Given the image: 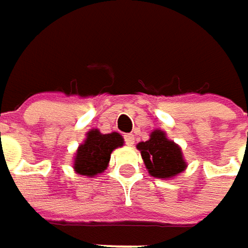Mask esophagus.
Wrapping results in <instances>:
<instances>
[{
    "mask_svg": "<svg viewBox=\"0 0 248 248\" xmlns=\"http://www.w3.org/2000/svg\"><path fill=\"white\" fill-rule=\"evenodd\" d=\"M124 140H125V143H127L128 146H132L134 142H135L134 134H125V135H124Z\"/></svg>",
    "mask_w": 248,
    "mask_h": 248,
    "instance_id": "esophagus-1",
    "label": "esophagus"
}]
</instances>
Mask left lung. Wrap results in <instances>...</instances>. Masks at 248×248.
I'll use <instances>...</instances> for the list:
<instances>
[{
    "label": "left lung",
    "instance_id": "8db88e82",
    "mask_svg": "<svg viewBox=\"0 0 248 248\" xmlns=\"http://www.w3.org/2000/svg\"><path fill=\"white\" fill-rule=\"evenodd\" d=\"M140 150L149 174L156 178H171L185 170L186 163L182 157L181 148L166 138L160 129L152 132L150 139L137 145Z\"/></svg>",
    "mask_w": 248,
    "mask_h": 248
}]
</instances>
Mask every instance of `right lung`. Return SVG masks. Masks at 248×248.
<instances>
[{"instance_id":"1","label":"right lung","mask_w":248,"mask_h":248,"mask_svg":"<svg viewBox=\"0 0 248 248\" xmlns=\"http://www.w3.org/2000/svg\"><path fill=\"white\" fill-rule=\"evenodd\" d=\"M123 143L124 139L117 132L100 134L98 129H91L85 142L77 150L74 170L81 175H98L106 170L111 152Z\"/></svg>"}]
</instances>
